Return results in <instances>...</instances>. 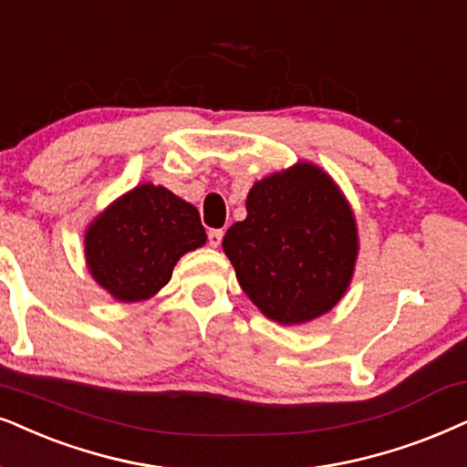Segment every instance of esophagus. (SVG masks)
<instances>
[{"label": "esophagus", "instance_id": "obj_1", "mask_svg": "<svg viewBox=\"0 0 467 467\" xmlns=\"http://www.w3.org/2000/svg\"><path fill=\"white\" fill-rule=\"evenodd\" d=\"M222 239H223V230H220V228L209 230V245L211 247H220Z\"/></svg>", "mask_w": 467, "mask_h": 467}]
</instances>
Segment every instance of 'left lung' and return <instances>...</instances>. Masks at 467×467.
I'll return each instance as SVG.
<instances>
[{
    "label": "left lung",
    "instance_id": "8db88e82",
    "mask_svg": "<svg viewBox=\"0 0 467 467\" xmlns=\"http://www.w3.org/2000/svg\"><path fill=\"white\" fill-rule=\"evenodd\" d=\"M245 209L222 247L250 302L280 326L327 315L345 297L359 252L356 213L338 182L297 161L254 182Z\"/></svg>",
    "mask_w": 467,
    "mask_h": 467
}]
</instances>
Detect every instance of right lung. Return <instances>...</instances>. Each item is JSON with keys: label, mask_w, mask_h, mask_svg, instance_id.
I'll return each mask as SVG.
<instances>
[{"label": "right lung", "mask_w": 467, "mask_h": 467, "mask_svg": "<svg viewBox=\"0 0 467 467\" xmlns=\"http://www.w3.org/2000/svg\"><path fill=\"white\" fill-rule=\"evenodd\" d=\"M206 244L193 204L141 182L99 213L84 233L86 267L116 302L155 297L172 277L182 254Z\"/></svg>", "instance_id": "right-lung-1"}]
</instances>
